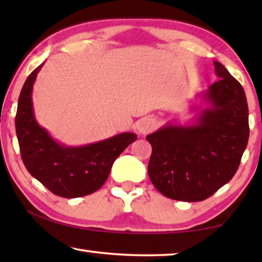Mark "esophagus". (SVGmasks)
I'll return each instance as SVG.
<instances>
[{"mask_svg":"<svg viewBox=\"0 0 262 262\" xmlns=\"http://www.w3.org/2000/svg\"><path fill=\"white\" fill-rule=\"evenodd\" d=\"M156 125H157L156 120H155L154 118L145 117L137 122L136 128L140 134L145 135V134H149V133H151L155 128H156Z\"/></svg>","mask_w":262,"mask_h":262,"instance_id":"esophagus-1","label":"esophagus"}]
</instances>
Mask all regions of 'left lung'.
<instances>
[{"mask_svg": "<svg viewBox=\"0 0 262 262\" xmlns=\"http://www.w3.org/2000/svg\"><path fill=\"white\" fill-rule=\"evenodd\" d=\"M214 66L220 79L199 95L207 107L192 125L167 123L147 136L152 147L149 178L177 201H203L228 184L248 142L245 91L223 64Z\"/></svg>", "mask_w": 262, "mask_h": 262, "instance_id": "left-lung-1", "label": "left lung"}]
</instances>
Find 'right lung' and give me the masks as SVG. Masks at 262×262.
<instances>
[{
	"label": "right lung",
	"mask_w": 262,
	"mask_h": 262,
	"mask_svg": "<svg viewBox=\"0 0 262 262\" xmlns=\"http://www.w3.org/2000/svg\"><path fill=\"white\" fill-rule=\"evenodd\" d=\"M43 63L29 75L21 89L15 118L16 134L26 170L53 194L74 199L98 190L115 159L137 136L122 133L104 141L68 147L55 141L35 120L32 89Z\"/></svg>",
	"instance_id": "1"
}]
</instances>
